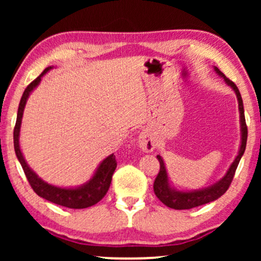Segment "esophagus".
<instances>
[{
  "label": "esophagus",
  "mask_w": 261,
  "mask_h": 261,
  "mask_svg": "<svg viewBox=\"0 0 261 261\" xmlns=\"http://www.w3.org/2000/svg\"><path fill=\"white\" fill-rule=\"evenodd\" d=\"M138 142H139V147H140L142 152L148 153V152H152L153 149L155 148L154 139H153L151 133L147 130L141 132L138 138Z\"/></svg>",
  "instance_id": "obj_1"
}]
</instances>
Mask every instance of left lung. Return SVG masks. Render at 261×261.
<instances>
[{
	"instance_id": "obj_1",
	"label": "left lung",
	"mask_w": 261,
	"mask_h": 261,
	"mask_svg": "<svg viewBox=\"0 0 261 261\" xmlns=\"http://www.w3.org/2000/svg\"><path fill=\"white\" fill-rule=\"evenodd\" d=\"M215 71L220 74L221 77H223V80L226 81V83L228 85H230V87L233 88V90L235 91V94H237V97L239 101V110H240V124H241L240 151H239L238 156L235 158L233 164H231L229 167V170L227 171L226 176H224L222 179L212 185V187L203 189V190L190 191V192L177 191V190H173V189L170 187L169 179H167L166 169H165V165H164V160L162 159V156L160 155H156V158H158L159 164H160V170H159L158 176H156L154 180V184H153V189H154V194L156 197H158L164 204L169 206V208H172L176 210L191 209V208H195V206L206 204V203L213 202L219 197H221V196L228 190V188H229V185L231 184L235 171H237L241 156L244 154L246 149V142H247V124H246V120H245L244 103H242L240 91H239V89L237 85H235L234 82H231L229 78L224 76V74L221 72L217 67H215Z\"/></svg>"
}]
</instances>
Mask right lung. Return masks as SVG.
<instances>
[{"instance_id":"add662e5","label":"right lung","mask_w":261,"mask_h":261,"mask_svg":"<svg viewBox=\"0 0 261 261\" xmlns=\"http://www.w3.org/2000/svg\"><path fill=\"white\" fill-rule=\"evenodd\" d=\"M49 69H51V66L46 67V69L42 71L40 76L35 78V80L24 89L23 95L22 97H21L19 105V109H17L16 123L15 127H14V148H15L16 156L17 159H19L21 166H22L23 172L26 174L28 183H30L35 194L40 196L42 198L47 199L49 202L56 203V204L58 205H63L71 209H84L98 203L103 197H105L107 192H108L110 183H112L113 173L117 166L115 155L112 154L107 156V158L101 163V165L98 166L94 177H92L87 184H84L83 187L74 189H63L53 187V185L47 184L46 181L40 179V178L35 174V172H33V171L30 169V166L27 165L26 160H24L20 149L19 134L24 105H26L27 98L32 90L40 83L41 77L44 76Z\"/></svg>"}]
</instances>
